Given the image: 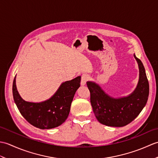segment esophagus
Instances as JSON below:
<instances>
[{"label": "esophagus", "mask_w": 158, "mask_h": 158, "mask_svg": "<svg viewBox=\"0 0 158 158\" xmlns=\"http://www.w3.org/2000/svg\"><path fill=\"white\" fill-rule=\"evenodd\" d=\"M89 79V76L86 74H83L81 75V85H85V83Z\"/></svg>", "instance_id": "34e87169"}]
</instances>
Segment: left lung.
Returning a JSON list of instances; mask_svg holds the SVG:
<instances>
[{
	"mask_svg": "<svg viewBox=\"0 0 158 158\" xmlns=\"http://www.w3.org/2000/svg\"><path fill=\"white\" fill-rule=\"evenodd\" d=\"M134 57L138 63L139 80L136 89L126 97L114 98L109 96L95 82L88 81L90 102L98 122L107 126L123 127L139 115L149 97V85L142 62Z\"/></svg>",
	"mask_w": 158,
	"mask_h": 158,
	"instance_id": "8db88e82",
	"label": "left lung"
}]
</instances>
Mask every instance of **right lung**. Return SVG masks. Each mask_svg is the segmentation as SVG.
I'll use <instances>...</instances> for the list:
<instances>
[{
    "label": "right lung",
    "instance_id": "add662e5",
    "mask_svg": "<svg viewBox=\"0 0 158 158\" xmlns=\"http://www.w3.org/2000/svg\"><path fill=\"white\" fill-rule=\"evenodd\" d=\"M81 77L62 83L49 99L41 102L25 101L17 89L15 77L13 82V96L22 115L31 125L40 129H52L65 122L75 92L80 87Z\"/></svg>",
    "mask_w": 158,
    "mask_h": 158
}]
</instances>
